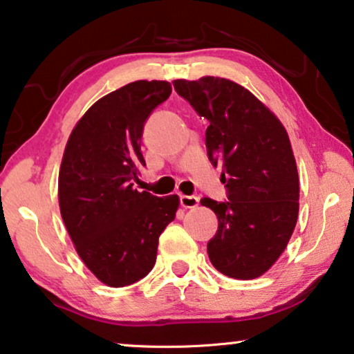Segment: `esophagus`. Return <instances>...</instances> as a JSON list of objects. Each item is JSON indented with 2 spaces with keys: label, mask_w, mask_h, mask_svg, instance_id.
<instances>
[{
  "label": "esophagus",
  "mask_w": 354,
  "mask_h": 354,
  "mask_svg": "<svg viewBox=\"0 0 354 354\" xmlns=\"http://www.w3.org/2000/svg\"><path fill=\"white\" fill-rule=\"evenodd\" d=\"M178 200H180V206L185 207V209H190V207L198 206V198L196 196L180 195V196H178Z\"/></svg>",
  "instance_id": "1"
}]
</instances>
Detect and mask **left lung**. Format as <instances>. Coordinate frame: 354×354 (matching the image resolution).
Instances as JSON below:
<instances>
[{"label":"left lung","mask_w":354,"mask_h":354,"mask_svg":"<svg viewBox=\"0 0 354 354\" xmlns=\"http://www.w3.org/2000/svg\"><path fill=\"white\" fill-rule=\"evenodd\" d=\"M172 84L207 119V158L222 166L227 200L201 198L219 221L207 241L211 263L232 279L259 277L283 253L298 219L299 178L287 130L235 82L203 77Z\"/></svg>","instance_id":"8db88e82"}]
</instances>
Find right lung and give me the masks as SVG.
Instances as JSON below:
<instances>
[{"label":"right lung","mask_w":354,"mask_h":354,"mask_svg":"<svg viewBox=\"0 0 354 354\" xmlns=\"http://www.w3.org/2000/svg\"><path fill=\"white\" fill-rule=\"evenodd\" d=\"M171 91L162 80L111 91L86 111L66 145L57 180L62 221L86 268L109 287L148 275L159 235L176 219L177 195L140 193L132 183L145 166V124Z\"/></svg>","instance_id":"right-lung-1"}]
</instances>
